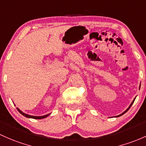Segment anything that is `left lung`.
Masks as SVG:
<instances>
[{"instance_id": "obj_1", "label": "left lung", "mask_w": 146, "mask_h": 146, "mask_svg": "<svg viewBox=\"0 0 146 146\" xmlns=\"http://www.w3.org/2000/svg\"><path fill=\"white\" fill-rule=\"evenodd\" d=\"M139 89H140V87H139ZM134 100H135V99H134V100H133V101H132V103H131V105H129V107H128V108L127 109V110H125V111L124 112H123V113H121V114L118 115V116H116V117H118V116H122V115H123V114H124V113H125V112H127V111H128V110H129V108H130V107H131V106H132V105L133 102H134Z\"/></svg>"}]
</instances>
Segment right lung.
<instances>
[{
	"instance_id": "obj_1",
	"label": "right lung",
	"mask_w": 146,
	"mask_h": 146,
	"mask_svg": "<svg viewBox=\"0 0 146 146\" xmlns=\"http://www.w3.org/2000/svg\"><path fill=\"white\" fill-rule=\"evenodd\" d=\"M17 110H18V111H19V112H20V113H21V114L23 115V116H25V117H27V118H34V119H42V118H46V117H47V116H48L49 115H50V113H49V114H46V115H45V116H30V115L26 114V113H23V112H22V111H21V110H19V109H18V108H17Z\"/></svg>"
}]
</instances>
